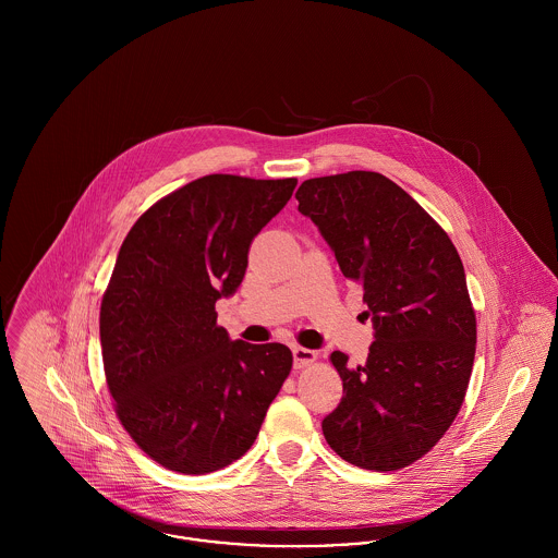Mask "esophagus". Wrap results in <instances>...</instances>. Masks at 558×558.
<instances>
[{
  "label": "esophagus",
  "instance_id": "obj_1",
  "mask_svg": "<svg viewBox=\"0 0 558 558\" xmlns=\"http://www.w3.org/2000/svg\"><path fill=\"white\" fill-rule=\"evenodd\" d=\"M292 352H294V367H296V369L310 367V365H314V363L318 361V352H316V350H310V348H301V345H296Z\"/></svg>",
  "mask_w": 558,
  "mask_h": 558
}]
</instances>
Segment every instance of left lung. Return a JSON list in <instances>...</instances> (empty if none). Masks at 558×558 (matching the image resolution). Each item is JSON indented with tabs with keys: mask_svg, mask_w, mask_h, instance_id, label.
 Listing matches in <instances>:
<instances>
[{
	"mask_svg": "<svg viewBox=\"0 0 558 558\" xmlns=\"http://www.w3.org/2000/svg\"><path fill=\"white\" fill-rule=\"evenodd\" d=\"M296 199L343 277L363 288L376 330L363 365L330 354L343 398L322 421L324 438L341 460L365 471L410 466L451 427L473 372L477 318L458 248L376 171L305 180Z\"/></svg>",
	"mask_w": 558,
	"mask_h": 558,
	"instance_id": "1",
	"label": "left lung"
}]
</instances>
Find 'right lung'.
Here are the masks:
<instances>
[{
	"label": "right lung",
	"instance_id": "add662e5",
	"mask_svg": "<svg viewBox=\"0 0 558 558\" xmlns=\"http://www.w3.org/2000/svg\"><path fill=\"white\" fill-rule=\"evenodd\" d=\"M296 178H197L150 206L120 246L100 303L116 414L167 471L206 475L242 458L292 369L283 343L232 341L215 305Z\"/></svg>",
	"mask_w": 558,
	"mask_h": 558
}]
</instances>
